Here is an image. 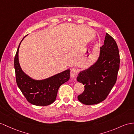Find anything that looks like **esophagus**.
<instances>
[{"label":"esophagus","instance_id":"esophagus-1","mask_svg":"<svg viewBox=\"0 0 134 134\" xmlns=\"http://www.w3.org/2000/svg\"><path fill=\"white\" fill-rule=\"evenodd\" d=\"M77 70L75 68H72L71 70V72H70V76L72 79H75L77 76Z\"/></svg>","mask_w":134,"mask_h":134}]
</instances>
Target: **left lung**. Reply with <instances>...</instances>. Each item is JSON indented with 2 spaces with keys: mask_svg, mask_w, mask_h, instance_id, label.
<instances>
[{
  "mask_svg": "<svg viewBox=\"0 0 134 134\" xmlns=\"http://www.w3.org/2000/svg\"><path fill=\"white\" fill-rule=\"evenodd\" d=\"M119 53L113 38L106 34L97 60L80 71L77 80L84 85V91L77 96L82 104L90 105L105 100L116 83L119 68Z\"/></svg>",
  "mask_w": 134,
  "mask_h": 134,
  "instance_id": "obj_1",
  "label": "left lung"
}]
</instances>
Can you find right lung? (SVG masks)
<instances>
[{
	"label": "right lung",
	"instance_id": "add662e5",
	"mask_svg": "<svg viewBox=\"0 0 134 134\" xmlns=\"http://www.w3.org/2000/svg\"><path fill=\"white\" fill-rule=\"evenodd\" d=\"M26 37V36H25ZM23 38L22 41L25 37ZM16 53L14 66L16 80L18 86L29 102L36 106H47L56 100L58 89L69 80L70 70L67 69L60 73L43 80H35L24 72L19 63V50Z\"/></svg>",
	"mask_w": 134,
	"mask_h": 134
}]
</instances>
